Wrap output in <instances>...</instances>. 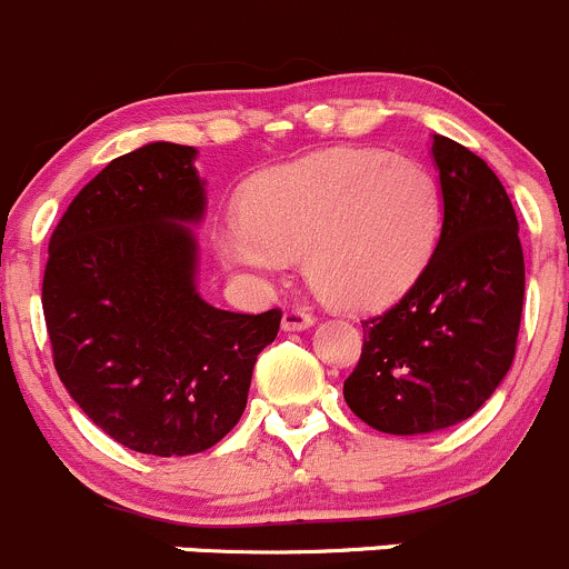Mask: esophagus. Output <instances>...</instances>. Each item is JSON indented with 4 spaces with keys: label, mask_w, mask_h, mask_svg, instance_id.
<instances>
[{
    "label": "esophagus",
    "mask_w": 569,
    "mask_h": 569,
    "mask_svg": "<svg viewBox=\"0 0 569 569\" xmlns=\"http://www.w3.org/2000/svg\"><path fill=\"white\" fill-rule=\"evenodd\" d=\"M313 325V317L306 311V308H286L283 311V330H306V327Z\"/></svg>",
    "instance_id": "1"
}]
</instances>
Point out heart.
Masks as SVG:
<instances>
[{
	"label": "heart",
	"instance_id": "obj_1",
	"mask_svg": "<svg viewBox=\"0 0 569 569\" xmlns=\"http://www.w3.org/2000/svg\"><path fill=\"white\" fill-rule=\"evenodd\" d=\"M443 198L412 157L332 148L250 183L244 217L220 231L231 267L272 278L306 252L308 283L341 308H377L421 274L438 244Z\"/></svg>",
	"mask_w": 569,
	"mask_h": 569
}]
</instances>
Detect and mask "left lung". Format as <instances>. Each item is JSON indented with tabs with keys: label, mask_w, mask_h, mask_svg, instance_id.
<instances>
[{
	"label": "left lung",
	"mask_w": 569,
	"mask_h": 569,
	"mask_svg": "<svg viewBox=\"0 0 569 569\" xmlns=\"http://www.w3.org/2000/svg\"><path fill=\"white\" fill-rule=\"evenodd\" d=\"M443 228L396 306L363 321L343 380L349 410L388 435H423L473 416L507 377L523 313L526 263L507 189L473 151L435 134Z\"/></svg>",
	"instance_id": "left-lung-1"
}]
</instances>
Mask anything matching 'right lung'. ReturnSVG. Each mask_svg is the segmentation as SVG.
Listing matches in <instances>:
<instances>
[{
    "instance_id": "obj_1",
    "label": "right lung",
    "mask_w": 569,
    "mask_h": 569,
    "mask_svg": "<svg viewBox=\"0 0 569 569\" xmlns=\"http://www.w3.org/2000/svg\"><path fill=\"white\" fill-rule=\"evenodd\" d=\"M194 148L151 142L112 159L49 239L43 317L62 386L84 416L140 455L220 443L248 405L258 352L283 311H220L194 291L203 217Z\"/></svg>"
}]
</instances>
